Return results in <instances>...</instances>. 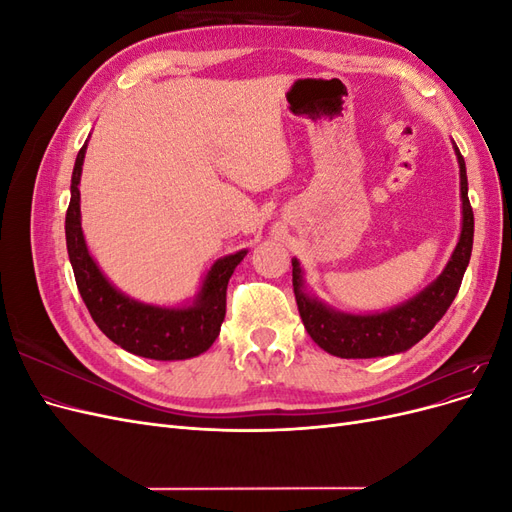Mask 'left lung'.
<instances>
[{"instance_id": "8db88e82", "label": "left lung", "mask_w": 512, "mask_h": 512, "mask_svg": "<svg viewBox=\"0 0 512 512\" xmlns=\"http://www.w3.org/2000/svg\"><path fill=\"white\" fill-rule=\"evenodd\" d=\"M459 162L461 232L444 271L412 299L374 314L339 312L307 290L301 262L292 258V288L303 327L314 342L339 359H376L406 352L436 327L457 297L463 273L468 269L474 241V213L468 200L466 162L453 143Z\"/></svg>"}]
</instances>
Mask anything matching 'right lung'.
Returning a JSON list of instances; mask_svg holds the SVG:
<instances>
[{
  "label": "right lung",
  "mask_w": 512,
  "mask_h": 512,
  "mask_svg": "<svg viewBox=\"0 0 512 512\" xmlns=\"http://www.w3.org/2000/svg\"><path fill=\"white\" fill-rule=\"evenodd\" d=\"M87 141L76 156L70 207L66 213V243L81 297L98 329L130 354L153 361H185L203 354L218 339L226 316L230 275L247 250L218 258L207 271L194 301L185 305H153L128 297L115 288L98 267L81 228V173Z\"/></svg>",
  "instance_id": "1"
}]
</instances>
